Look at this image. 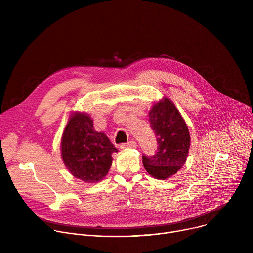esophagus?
Segmentation results:
<instances>
[{
    "label": "esophagus",
    "instance_id": "esophagus-1",
    "mask_svg": "<svg viewBox=\"0 0 253 253\" xmlns=\"http://www.w3.org/2000/svg\"><path fill=\"white\" fill-rule=\"evenodd\" d=\"M137 147V144L134 140H131L127 143H122L120 145L121 149H127V148H136Z\"/></svg>",
    "mask_w": 253,
    "mask_h": 253
}]
</instances>
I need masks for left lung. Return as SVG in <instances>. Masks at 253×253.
Here are the masks:
<instances>
[{
    "instance_id": "8db88e82",
    "label": "left lung",
    "mask_w": 253,
    "mask_h": 253,
    "mask_svg": "<svg viewBox=\"0 0 253 253\" xmlns=\"http://www.w3.org/2000/svg\"><path fill=\"white\" fill-rule=\"evenodd\" d=\"M149 121L158 146L154 155L143 154V165L151 176L166 179L186 161L190 146L189 131L175 105L167 98L153 105Z\"/></svg>"
}]
</instances>
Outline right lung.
I'll return each instance as SVG.
<instances>
[{"instance_id": "add662e5", "label": "right lung", "mask_w": 253, "mask_h": 253, "mask_svg": "<svg viewBox=\"0 0 253 253\" xmlns=\"http://www.w3.org/2000/svg\"><path fill=\"white\" fill-rule=\"evenodd\" d=\"M61 150L71 174L88 183L98 182L107 175L112 154L118 152L104 133L94 130L93 120L84 113H75L69 119Z\"/></svg>"}]
</instances>
